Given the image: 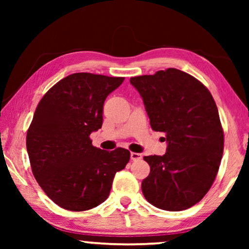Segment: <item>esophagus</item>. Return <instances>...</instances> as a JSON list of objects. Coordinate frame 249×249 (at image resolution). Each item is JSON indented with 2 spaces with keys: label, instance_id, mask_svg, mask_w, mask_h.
Segmentation results:
<instances>
[{
  "label": "esophagus",
  "instance_id": "obj_1",
  "mask_svg": "<svg viewBox=\"0 0 249 249\" xmlns=\"http://www.w3.org/2000/svg\"><path fill=\"white\" fill-rule=\"evenodd\" d=\"M130 159L135 161V160H140L142 159V155L138 154V153H130Z\"/></svg>",
  "mask_w": 249,
  "mask_h": 249
}]
</instances>
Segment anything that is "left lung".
I'll return each mask as SVG.
<instances>
[{
    "instance_id": "1",
    "label": "left lung",
    "mask_w": 249,
    "mask_h": 249,
    "mask_svg": "<svg viewBox=\"0 0 249 249\" xmlns=\"http://www.w3.org/2000/svg\"><path fill=\"white\" fill-rule=\"evenodd\" d=\"M145 104L150 126L166 134L163 156H145L150 174L142 191L150 204L182 211L202 200L220 168L224 133L212 94L183 71L169 68L130 78Z\"/></svg>"
}]
</instances>
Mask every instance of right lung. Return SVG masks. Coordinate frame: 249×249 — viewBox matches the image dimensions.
<instances>
[{"instance_id": "obj_1", "label": "right lung", "mask_w": 249, "mask_h": 249, "mask_svg": "<svg viewBox=\"0 0 249 249\" xmlns=\"http://www.w3.org/2000/svg\"><path fill=\"white\" fill-rule=\"evenodd\" d=\"M123 81V77L72 73L37 105L26 136L29 161L40 188L62 209L80 212L103 203L115 174L129 161L127 149L102 150L90 140L102 127L105 99Z\"/></svg>"}]
</instances>
